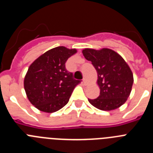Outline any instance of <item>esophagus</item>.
Masks as SVG:
<instances>
[{
  "label": "esophagus",
  "instance_id": "1",
  "mask_svg": "<svg viewBox=\"0 0 153 153\" xmlns=\"http://www.w3.org/2000/svg\"><path fill=\"white\" fill-rule=\"evenodd\" d=\"M82 83H83V85H87V81H86V79H85V78L83 79V81H82Z\"/></svg>",
  "mask_w": 153,
  "mask_h": 153
}]
</instances>
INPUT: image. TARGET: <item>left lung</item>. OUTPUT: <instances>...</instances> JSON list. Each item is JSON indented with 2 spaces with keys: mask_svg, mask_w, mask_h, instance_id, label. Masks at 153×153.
Wrapping results in <instances>:
<instances>
[{
  "mask_svg": "<svg viewBox=\"0 0 153 153\" xmlns=\"http://www.w3.org/2000/svg\"><path fill=\"white\" fill-rule=\"evenodd\" d=\"M97 72L100 96L88 100L90 104L103 111H111L126 102L132 90L133 74L129 65L118 53L109 48L82 51Z\"/></svg>",
  "mask_w": 153,
  "mask_h": 153,
  "instance_id": "left-lung-1",
  "label": "left lung"
}]
</instances>
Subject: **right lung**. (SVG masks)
I'll return each mask as SVG.
<instances>
[{
	"mask_svg": "<svg viewBox=\"0 0 153 153\" xmlns=\"http://www.w3.org/2000/svg\"><path fill=\"white\" fill-rule=\"evenodd\" d=\"M76 49L60 46L47 51L30 65L24 79L27 97L36 109L54 113L68 102L80 81L73 78L65 63Z\"/></svg>",
	"mask_w": 153,
	"mask_h": 153,
	"instance_id": "obj_1",
	"label": "right lung"
}]
</instances>
